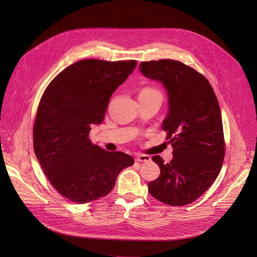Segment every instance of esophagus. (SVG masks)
Here are the masks:
<instances>
[{
    "label": "esophagus",
    "instance_id": "1",
    "mask_svg": "<svg viewBox=\"0 0 257 257\" xmlns=\"http://www.w3.org/2000/svg\"><path fill=\"white\" fill-rule=\"evenodd\" d=\"M136 161H139V163H148V161L151 160V157L148 155H144V154H138L136 155Z\"/></svg>",
    "mask_w": 257,
    "mask_h": 257
}]
</instances>
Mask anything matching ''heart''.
<instances>
[{"mask_svg":"<svg viewBox=\"0 0 257 257\" xmlns=\"http://www.w3.org/2000/svg\"><path fill=\"white\" fill-rule=\"evenodd\" d=\"M139 97H145V98H149V97H160L161 98V94L160 92L155 89V88H151V87H147L144 88L141 92H140V96Z\"/></svg>","mask_w":257,"mask_h":257,"instance_id":"obj_1","label":"heart"}]
</instances>
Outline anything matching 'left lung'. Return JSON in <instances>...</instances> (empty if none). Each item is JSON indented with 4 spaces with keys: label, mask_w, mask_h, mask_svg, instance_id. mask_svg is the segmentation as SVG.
I'll return each mask as SVG.
<instances>
[{
    "label": "left lung",
    "mask_w": 257,
    "mask_h": 257,
    "mask_svg": "<svg viewBox=\"0 0 257 257\" xmlns=\"http://www.w3.org/2000/svg\"><path fill=\"white\" fill-rule=\"evenodd\" d=\"M140 71L167 91L163 129L173 147L169 164L158 155L152 157L160 175L148 183L149 193L169 205L190 204L208 190L223 165L225 144L218 99L208 80L180 61H146Z\"/></svg>",
    "instance_id": "8db88e82"
}]
</instances>
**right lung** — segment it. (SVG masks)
I'll return each mask as SVG.
<instances>
[{"label":"right lung","mask_w":257,"mask_h":257,"mask_svg":"<svg viewBox=\"0 0 257 257\" xmlns=\"http://www.w3.org/2000/svg\"><path fill=\"white\" fill-rule=\"evenodd\" d=\"M136 60L85 59L57 75L40 100L33 127L35 156L64 198L83 204L109 194L120 171L134 164L123 152L92 145L115 89L136 69Z\"/></svg>","instance_id":"1"}]
</instances>
